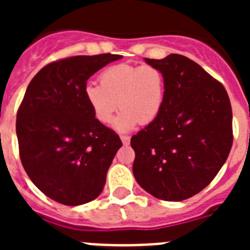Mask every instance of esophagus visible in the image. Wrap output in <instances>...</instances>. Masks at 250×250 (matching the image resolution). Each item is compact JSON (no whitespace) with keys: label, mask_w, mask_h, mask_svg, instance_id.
Wrapping results in <instances>:
<instances>
[{"label":"esophagus","mask_w":250,"mask_h":250,"mask_svg":"<svg viewBox=\"0 0 250 250\" xmlns=\"http://www.w3.org/2000/svg\"><path fill=\"white\" fill-rule=\"evenodd\" d=\"M120 139H121V141H123V144H124V145H129V144H130V138H129V136L121 135Z\"/></svg>","instance_id":"1"}]
</instances>
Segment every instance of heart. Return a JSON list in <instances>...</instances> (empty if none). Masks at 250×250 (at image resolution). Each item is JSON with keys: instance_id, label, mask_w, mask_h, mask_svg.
Segmentation results:
<instances>
[{"instance_id": "heart-1", "label": "heart", "mask_w": 250, "mask_h": 250, "mask_svg": "<svg viewBox=\"0 0 250 250\" xmlns=\"http://www.w3.org/2000/svg\"><path fill=\"white\" fill-rule=\"evenodd\" d=\"M164 76L154 66L119 63L106 68L99 83H87L85 99L94 116L110 124L120 106L114 123L119 131H130L141 123L150 124L158 118L164 103Z\"/></svg>"}]
</instances>
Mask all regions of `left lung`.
I'll list each match as a JSON object with an SVG mask.
<instances>
[{
  "instance_id": "1",
  "label": "left lung",
  "mask_w": 250,
  "mask_h": 250,
  "mask_svg": "<svg viewBox=\"0 0 250 250\" xmlns=\"http://www.w3.org/2000/svg\"><path fill=\"white\" fill-rule=\"evenodd\" d=\"M145 62L164 76V103L158 118L131 138L132 173L152 196L182 202L210 184L228 158L230 101L224 86L188 57Z\"/></svg>"
}]
</instances>
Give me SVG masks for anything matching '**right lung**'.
I'll return each instance as SVG.
<instances>
[{
	"instance_id": "obj_1",
	"label": "right lung",
	"mask_w": 250,
	"mask_h": 250,
	"mask_svg": "<svg viewBox=\"0 0 250 250\" xmlns=\"http://www.w3.org/2000/svg\"><path fill=\"white\" fill-rule=\"evenodd\" d=\"M120 55L74 56L48 63L31 80L17 112L20 158L31 182L63 205L86 204L103 191L120 138L85 99L86 81Z\"/></svg>"
}]
</instances>
